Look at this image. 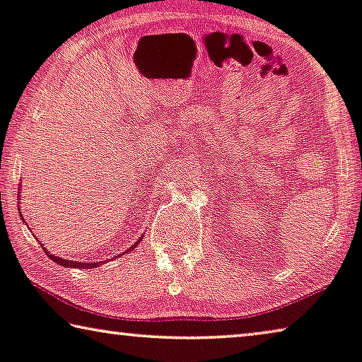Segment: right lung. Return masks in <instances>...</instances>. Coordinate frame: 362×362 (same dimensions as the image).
Here are the masks:
<instances>
[{
    "label": "right lung",
    "instance_id": "right-lung-1",
    "mask_svg": "<svg viewBox=\"0 0 362 362\" xmlns=\"http://www.w3.org/2000/svg\"><path fill=\"white\" fill-rule=\"evenodd\" d=\"M21 216H23V214H21ZM139 240H141V239H139ZM139 240H138V242H139ZM138 242L132 247V249H134V247L138 245ZM42 249H43V252H47V250H45V247H43V245H42ZM132 249H128V250H132ZM47 255L50 257V260H53V262L58 263V265H62V267H66V268L89 269V268H95L97 265H99V262H97V263H79V262H71V260H66V258H60V257L52 255V253H48V252H47Z\"/></svg>",
    "mask_w": 362,
    "mask_h": 362
}]
</instances>
